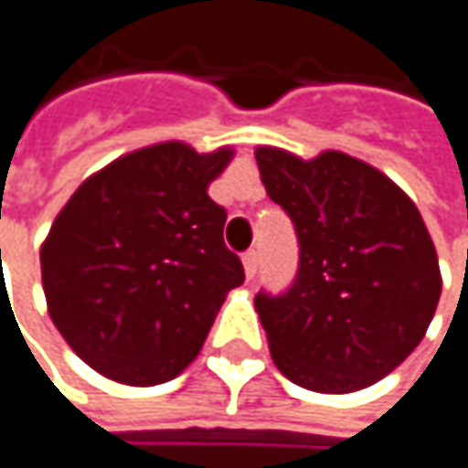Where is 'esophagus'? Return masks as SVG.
I'll return each mask as SVG.
<instances>
[{
    "instance_id": "34e87169",
    "label": "esophagus",
    "mask_w": 468,
    "mask_h": 468,
    "mask_svg": "<svg viewBox=\"0 0 468 468\" xmlns=\"http://www.w3.org/2000/svg\"><path fill=\"white\" fill-rule=\"evenodd\" d=\"M242 263H245L247 279H252L258 273V252L255 250H247L245 255H242Z\"/></svg>"
}]
</instances>
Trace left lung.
Instances as JSON below:
<instances>
[{"mask_svg": "<svg viewBox=\"0 0 468 468\" xmlns=\"http://www.w3.org/2000/svg\"><path fill=\"white\" fill-rule=\"evenodd\" d=\"M255 160L300 242L292 287L255 294L276 368L314 392L379 382L427 335L442 290L421 213L382 171L345 153L300 160L258 147Z\"/></svg>", "mask_w": 468, "mask_h": 468, "instance_id": "obj_1", "label": "left lung"}]
</instances>
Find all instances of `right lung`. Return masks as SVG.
Masks as SVG:
<instances>
[{
	"label": "right lung",
	"instance_id": "obj_1",
	"mask_svg": "<svg viewBox=\"0 0 468 468\" xmlns=\"http://www.w3.org/2000/svg\"><path fill=\"white\" fill-rule=\"evenodd\" d=\"M231 150L163 142L89 176L41 245L47 308L65 342L121 385L153 387L197 358L245 282L207 186Z\"/></svg>",
	"mask_w": 468,
	"mask_h": 468
}]
</instances>
